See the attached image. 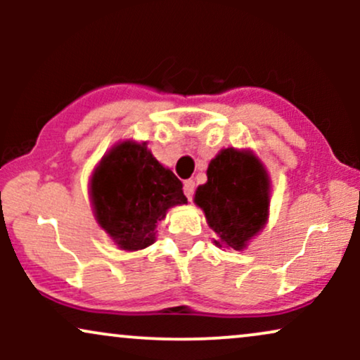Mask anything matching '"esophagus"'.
Wrapping results in <instances>:
<instances>
[{
  "mask_svg": "<svg viewBox=\"0 0 360 360\" xmlns=\"http://www.w3.org/2000/svg\"><path fill=\"white\" fill-rule=\"evenodd\" d=\"M183 189H184V194H186V198H188L189 201L193 200V194H194V181L193 179H188V181H184V186H183Z\"/></svg>",
  "mask_w": 360,
  "mask_h": 360,
  "instance_id": "1",
  "label": "esophagus"
}]
</instances>
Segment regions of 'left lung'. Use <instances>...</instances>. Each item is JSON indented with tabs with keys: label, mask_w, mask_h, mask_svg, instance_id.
I'll list each match as a JSON object with an SVG mask.
<instances>
[{
	"label": "left lung",
	"mask_w": 360,
	"mask_h": 360,
	"mask_svg": "<svg viewBox=\"0 0 360 360\" xmlns=\"http://www.w3.org/2000/svg\"><path fill=\"white\" fill-rule=\"evenodd\" d=\"M208 181L198 186L194 205L217 233L218 249H247L269 220L271 177L250 148H221L210 160Z\"/></svg>",
	"instance_id": "left-lung-1"
}]
</instances>
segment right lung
Here are the masks:
<instances>
[{"instance_id":"add662e5","label":"right lung","mask_w":360,"mask_h":360,"mask_svg":"<svg viewBox=\"0 0 360 360\" xmlns=\"http://www.w3.org/2000/svg\"><path fill=\"white\" fill-rule=\"evenodd\" d=\"M89 198L100 229L120 250L152 245L157 223L172 206L186 205L183 184L147 148V142L122 140L101 157L89 177Z\"/></svg>"}]
</instances>
